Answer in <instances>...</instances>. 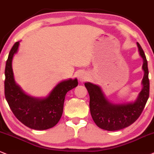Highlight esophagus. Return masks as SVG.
Listing matches in <instances>:
<instances>
[{
  "mask_svg": "<svg viewBox=\"0 0 154 154\" xmlns=\"http://www.w3.org/2000/svg\"><path fill=\"white\" fill-rule=\"evenodd\" d=\"M78 79H79V81H80V82H84V81H86V79H87V75H86V73L84 71L79 72V73H78Z\"/></svg>",
  "mask_w": 154,
  "mask_h": 154,
  "instance_id": "esophagus-1",
  "label": "esophagus"
}]
</instances>
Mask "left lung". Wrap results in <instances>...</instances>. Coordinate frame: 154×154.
<instances>
[{
    "label": "left lung",
    "instance_id": "obj_1",
    "mask_svg": "<svg viewBox=\"0 0 154 154\" xmlns=\"http://www.w3.org/2000/svg\"><path fill=\"white\" fill-rule=\"evenodd\" d=\"M138 51L143 60V88L133 102L115 104L107 100L100 86L85 83L90 97L89 107L92 119L99 128L109 131H119L130 126L141 115L149 97V79L148 62L145 53L138 42Z\"/></svg>",
    "mask_w": 154,
    "mask_h": 154
}]
</instances>
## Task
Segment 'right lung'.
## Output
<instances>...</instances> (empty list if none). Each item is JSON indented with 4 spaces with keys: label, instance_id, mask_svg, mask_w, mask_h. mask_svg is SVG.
Listing matches in <instances>:
<instances>
[{
    "label": "right lung",
    "instance_id": "1",
    "mask_svg": "<svg viewBox=\"0 0 154 154\" xmlns=\"http://www.w3.org/2000/svg\"><path fill=\"white\" fill-rule=\"evenodd\" d=\"M19 42L12 47L5 68V97L12 112L26 127L38 131L51 128L59 122L67 92L78 86L77 79L61 81L45 98L26 94L14 81L12 60L18 51Z\"/></svg>",
    "mask_w": 154,
    "mask_h": 154
}]
</instances>
